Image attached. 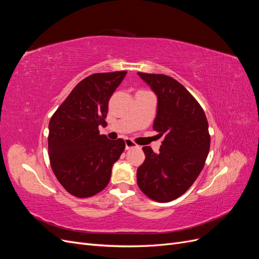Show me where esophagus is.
<instances>
[{
  "mask_svg": "<svg viewBox=\"0 0 259 259\" xmlns=\"http://www.w3.org/2000/svg\"><path fill=\"white\" fill-rule=\"evenodd\" d=\"M135 147H137V145L133 142V140H131L128 138L125 139V149H126V150H130V149L135 148Z\"/></svg>",
  "mask_w": 259,
  "mask_h": 259,
  "instance_id": "1",
  "label": "esophagus"
}]
</instances>
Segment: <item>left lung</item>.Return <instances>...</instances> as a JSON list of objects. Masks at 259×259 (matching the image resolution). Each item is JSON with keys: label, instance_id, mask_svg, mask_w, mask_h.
Listing matches in <instances>:
<instances>
[{"label": "left lung", "instance_id": "left-lung-1", "mask_svg": "<svg viewBox=\"0 0 259 259\" xmlns=\"http://www.w3.org/2000/svg\"><path fill=\"white\" fill-rule=\"evenodd\" d=\"M158 98L153 130L164 135L159 153L144 147L146 159L137 169V184L147 197L165 203L184 194L204 166L210 137L204 111L175 79L138 72Z\"/></svg>", "mask_w": 259, "mask_h": 259}]
</instances>
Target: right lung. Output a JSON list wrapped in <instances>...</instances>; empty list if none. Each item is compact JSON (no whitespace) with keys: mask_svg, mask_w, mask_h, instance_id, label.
<instances>
[{"mask_svg":"<svg viewBox=\"0 0 259 259\" xmlns=\"http://www.w3.org/2000/svg\"><path fill=\"white\" fill-rule=\"evenodd\" d=\"M126 71L85 77L54 113L49 124L51 166L61 186L76 198L104 190L113 164L125 149L124 140L100 135L106 126L109 99Z\"/></svg>","mask_w":259,"mask_h":259,"instance_id":"right-lung-1","label":"right lung"}]
</instances>
